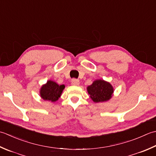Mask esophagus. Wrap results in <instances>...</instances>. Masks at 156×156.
<instances>
[{"label": "esophagus", "mask_w": 156, "mask_h": 156, "mask_svg": "<svg viewBox=\"0 0 156 156\" xmlns=\"http://www.w3.org/2000/svg\"><path fill=\"white\" fill-rule=\"evenodd\" d=\"M71 83L74 85H79V83H80V82H79V79H73L71 80Z\"/></svg>", "instance_id": "1"}]
</instances>
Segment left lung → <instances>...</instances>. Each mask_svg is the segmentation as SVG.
<instances>
[{"instance_id": "1", "label": "left lung", "mask_w": 156, "mask_h": 156, "mask_svg": "<svg viewBox=\"0 0 156 156\" xmlns=\"http://www.w3.org/2000/svg\"><path fill=\"white\" fill-rule=\"evenodd\" d=\"M88 94L94 102H104L109 100L112 96L114 88L109 82L101 79L94 81L87 88Z\"/></svg>"}]
</instances>
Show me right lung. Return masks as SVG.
I'll return each mask as SVG.
<instances>
[{"label":"right lung","instance_id":"right-lung-1","mask_svg":"<svg viewBox=\"0 0 156 156\" xmlns=\"http://www.w3.org/2000/svg\"><path fill=\"white\" fill-rule=\"evenodd\" d=\"M65 87L64 85H59L56 82L49 80L41 87L40 91V97L44 100L54 102L58 100Z\"/></svg>","mask_w":156,"mask_h":156}]
</instances>
